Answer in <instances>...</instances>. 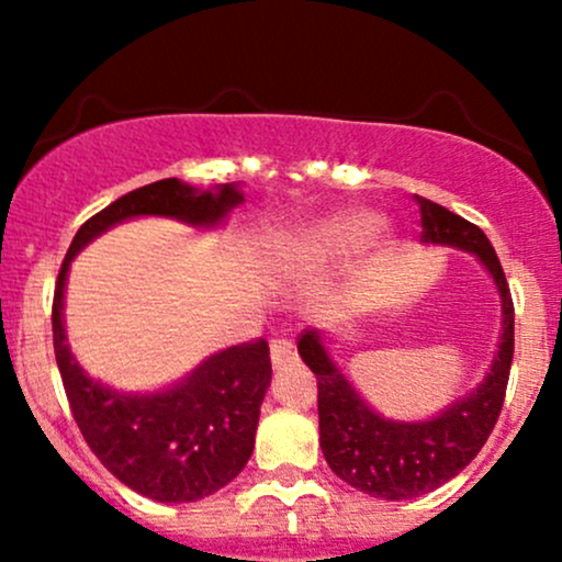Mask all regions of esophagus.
<instances>
[{"mask_svg": "<svg viewBox=\"0 0 562 562\" xmlns=\"http://www.w3.org/2000/svg\"><path fill=\"white\" fill-rule=\"evenodd\" d=\"M269 353H272L274 367H288L299 359V353H295V344L288 338H274L272 344H269Z\"/></svg>", "mask_w": 562, "mask_h": 562, "instance_id": "1", "label": "esophagus"}]
</instances>
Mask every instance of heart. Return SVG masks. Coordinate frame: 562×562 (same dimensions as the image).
<instances>
[{
	"label": "heart",
	"instance_id": "1",
	"mask_svg": "<svg viewBox=\"0 0 562 562\" xmlns=\"http://www.w3.org/2000/svg\"><path fill=\"white\" fill-rule=\"evenodd\" d=\"M372 229H375V216L367 211H340L308 227L290 245V250L303 261L338 259L357 250L372 235Z\"/></svg>",
	"mask_w": 562,
	"mask_h": 562
}]
</instances>
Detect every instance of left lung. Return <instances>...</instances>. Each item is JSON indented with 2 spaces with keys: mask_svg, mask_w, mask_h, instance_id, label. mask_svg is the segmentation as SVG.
Returning a JSON list of instances; mask_svg holds the SVG:
<instances>
[{
  "mask_svg": "<svg viewBox=\"0 0 562 562\" xmlns=\"http://www.w3.org/2000/svg\"><path fill=\"white\" fill-rule=\"evenodd\" d=\"M423 216L420 240L473 254L492 274L502 299V335L494 362L479 389L451 402L430 420H385L359 396L333 362L319 330L299 338V353L317 375L319 447L338 479L380 499H412L434 492L470 465L505 402L515 348V308L505 272L483 229L434 200L415 195Z\"/></svg>",
  "mask_w": 562,
  "mask_h": 562,
  "instance_id": "obj_1",
  "label": "left lung"
}]
</instances>
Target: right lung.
Listing matches in <instances>:
<instances>
[{"label":"right lung","instance_id":"right-lung-1","mask_svg":"<svg viewBox=\"0 0 562 562\" xmlns=\"http://www.w3.org/2000/svg\"><path fill=\"white\" fill-rule=\"evenodd\" d=\"M243 200L237 184L195 190L179 179H160L139 187L81 224L57 274L53 340L74 420L115 479L156 502H198L240 475L254 454L261 402L272 380L269 346L259 338L224 348L156 393L102 385L81 370L66 344L63 293L70 261L83 245L126 218L166 216L211 229Z\"/></svg>","mask_w":562,"mask_h":562}]
</instances>
